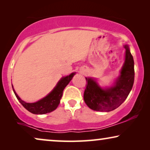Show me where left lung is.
Returning <instances> with one entry per match:
<instances>
[{
  "mask_svg": "<svg viewBox=\"0 0 150 150\" xmlns=\"http://www.w3.org/2000/svg\"><path fill=\"white\" fill-rule=\"evenodd\" d=\"M126 48V59L121 70V75L114 87L102 89L92 79H86L84 100L86 104L93 110L110 111L119 107L126 99L132 89L134 79V59L129 50Z\"/></svg>",
  "mask_w": 150,
  "mask_h": 150,
  "instance_id": "left-lung-1",
  "label": "left lung"
}]
</instances>
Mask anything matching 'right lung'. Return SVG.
I'll list each match as a JSON object with an SVG mask.
<instances>
[{
  "label": "right lung",
  "mask_w": 150,
  "mask_h": 150,
  "mask_svg": "<svg viewBox=\"0 0 150 150\" xmlns=\"http://www.w3.org/2000/svg\"><path fill=\"white\" fill-rule=\"evenodd\" d=\"M74 74L75 73H71L70 75L62 78L59 81L56 87H54V89L48 96L43 98V99L39 100L38 102H35V103H26V102L22 101L18 97L13 87H12V88H13V92L17 99L19 100L22 105L26 110L33 114H46L53 111L57 108V106L60 103V100L62 97L63 89L68 85V83L72 79Z\"/></svg>",
  "instance_id": "obj_1"
}]
</instances>
